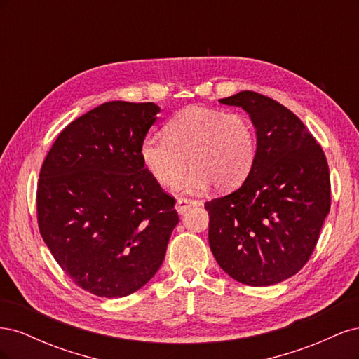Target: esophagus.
Here are the masks:
<instances>
[{
	"instance_id": "34e87169",
	"label": "esophagus",
	"mask_w": 359,
	"mask_h": 359,
	"mask_svg": "<svg viewBox=\"0 0 359 359\" xmlns=\"http://www.w3.org/2000/svg\"><path fill=\"white\" fill-rule=\"evenodd\" d=\"M196 205H199L198 201L187 199V198H181V199H178L177 203H175V210H177L180 214H182V212H186V211L190 208V206H196Z\"/></svg>"
}]
</instances>
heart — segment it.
I'll list each match as a JSON object with an SVG mask.
<instances>
[{
	"label": "heart",
	"instance_id": "heart-1",
	"mask_svg": "<svg viewBox=\"0 0 359 359\" xmlns=\"http://www.w3.org/2000/svg\"><path fill=\"white\" fill-rule=\"evenodd\" d=\"M257 157L253 123L240 112H224L205 106H189L165 127V133H149L140 144V160L154 180L175 187L194 168L184 189L208 190L214 184L232 190L248 178Z\"/></svg>",
	"mask_w": 359,
	"mask_h": 359
}]
</instances>
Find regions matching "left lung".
I'll list each match as a JSON object with an SVG mask.
<instances>
[{
    "label": "left lung",
    "mask_w": 359,
    "mask_h": 359,
    "mask_svg": "<svg viewBox=\"0 0 359 359\" xmlns=\"http://www.w3.org/2000/svg\"><path fill=\"white\" fill-rule=\"evenodd\" d=\"M219 102L248 114L257 157L240 189L205 203L211 252L240 283L276 285L316 247L331 206L327 157L301 119L269 97L241 91Z\"/></svg>",
    "instance_id": "obj_1"
}]
</instances>
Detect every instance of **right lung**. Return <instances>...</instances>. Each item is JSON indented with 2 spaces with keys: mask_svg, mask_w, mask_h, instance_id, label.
<instances>
[{
  "mask_svg": "<svg viewBox=\"0 0 359 359\" xmlns=\"http://www.w3.org/2000/svg\"><path fill=\"white\" fill-rule=\"evenodd\" d=\"M154 103L109 102L62 130L40 169L43 241L76 285L103 298L139 290L163 264L175 199L140 160Z\"/></svg>",
  "mask_w": 359,
  "mask_h": 359,
  "instance_id": "obj_1",
  "label": "right lung"
}]
</instances>
